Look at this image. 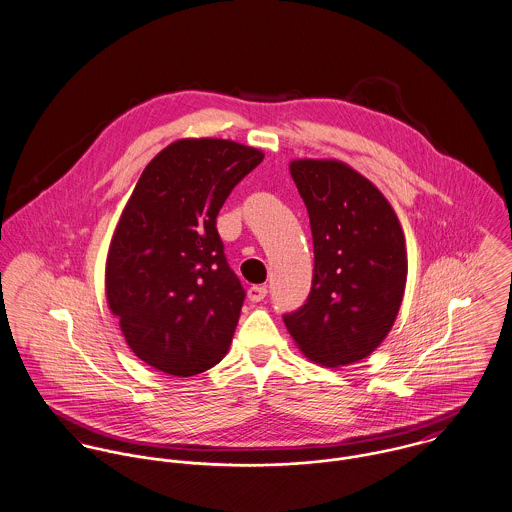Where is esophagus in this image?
Segmentation results:
<instances>
[{
  "label": "esophagus",
  "mask_w": 512,
  "mask_h": 512,
  "mask_svg": "<svg viewBox=\"0 0 512 512\" xmlns=\"http://www.w3.org/2000/svg\"><path fill=\"white\" fill-rule=\"evenodd\" d=\"M265 296H267V286H265V284H253V286H249V290H247V298H249L251 302H261Z\"/></svg>",
  "instance_id": "34e87169"
}]
</instances>
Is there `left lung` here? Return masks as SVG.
Instances as JSON below:
<instances>
[{"instance_id":"left-lung-1","label":"left lung","mask_w":512,"mask_h":512,"mask_svg":"<svg viewBox=\"0 0 512 512\" xmlns=\"http://www.w3.org/2000/svg\"><path fill=\"white\" fill-rule=\"evenodd\" d=\"M290 174L310 218L314 277L306 304L284 324L308 359L349 365L371 355L397 320L404 233L381 190L345 163L300 159Z\"/></svg>"}]
</instances>
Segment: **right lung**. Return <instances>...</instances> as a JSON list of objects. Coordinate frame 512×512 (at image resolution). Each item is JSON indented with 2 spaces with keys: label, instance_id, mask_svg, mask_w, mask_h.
Here are the masks:
<instances>
[{
  "label": "right lung",
  "instance_id": "right-lung-1",
  "mask_svg": "<svg viewBox=\"0 0 512 512\" xmlns=\"http://www.w3.org/2000/svg\"><path fill=\"white\" fill-rule=\"evenodd\" d=\"M261 161L259 149L228 139H180L137 180L110 243L106 296L147 365L190 377L228 353L245 290L216 218Z\"/></svg>",
  "mask_w": 512,
  "mask_h": 512
}]
</instances>
